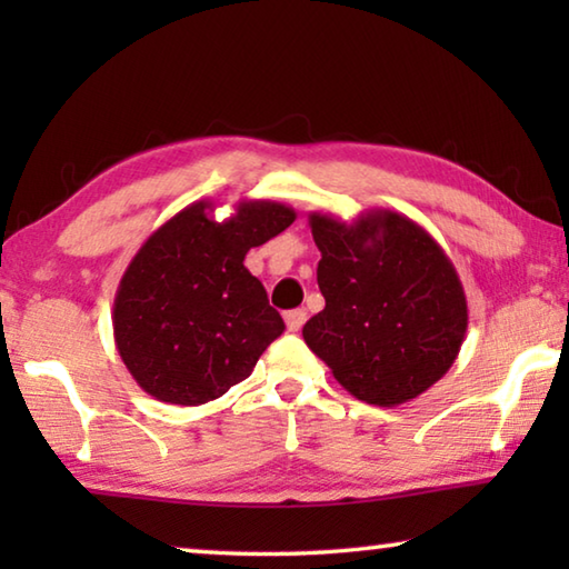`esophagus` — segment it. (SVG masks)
Listing matches in <instances>:
<instances>
[{"mask_svg":"<svg viewBox=\"0 0 569 569\" xmlns=\"http://www.w3.org/2000/svg\"><path fill=\"white\" fill-rule=\"evenodd\" d=\"M283 319H286L288 331H293V333L301 331L303 323H306V308H293V311H286Z\"/></svg>","mask_w":569,"mask_h":569,"instance_id":"esophagus-1","label":"esophagus"}]
</instances>
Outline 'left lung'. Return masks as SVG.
Instances as JSON below:
<instances>
[{
  "mask_svg": "<svg viewBox=\"0 0 569 569\" xmlns=\"http://www.w3.org/2000/svg\"><path fill=\"white\" fill-rule=\"evenodd\" d=\"M326 308L303 341L359 401L399 407L445 377L467 336L455 263L411 218L389 208L351 223L311 213Z\"/></svg>",
  "mask_w": 569,
  "mask_h": 569,
  "instance_id": "1",
  "label": "left lung"
}]
</instances>
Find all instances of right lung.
Segmentation results:
<instances>
[{
    "mask_svg": "<svg viewBox=\"0 0 569 569\" xmlns=\"http://www.w3.org/2000/svg\"><path fill=\"white\" fill-rule=\"evenodd\" d=\"M293 220L276 200H240L226 220L198 200L152 230L112 306L114 346L142 391L198 407L250 377L286 326L243 261Z\"/></svg>",
    "mask_w": 569,
    "mask_h": 569,
    "instance_id": "add662e5",
    "label": "right lung"
}]
</instances>
